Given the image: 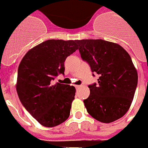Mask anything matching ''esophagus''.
I'll return each instance as SVG.
<instances>
[{"mask_svg":"<svg viewBox=\"0 0 148 148\" xmlns=\"http://www.w3.org/2000/svg\"><path fill=\"white\" fill-rule=\"evenodd\" d=\"M80 87H82V86H79V85H77V86H75V88H79Z\"/></svg>","mask_w":148,"mask_h":148,"instance_id":"1","label":"esophagus"}]
</instances>
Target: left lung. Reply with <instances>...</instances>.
<instances>
[{"label":"left lung","instance_id":"1","mask_svg":"<svg viewBox=\"0 0 148 148\" xmlns=\"http://www.w3.org/2000/svg\"><path fill=\"white\" fill-rule=\"evenodd\" d=\"M82 60L99 75L90 85V95L83 101L91 116L102 123L121 119L129 110L138 84V72L132 58L118 43L103 40L76 41Z\"/></svg>","mask_w":148,"mask_h":148}]
</instances>
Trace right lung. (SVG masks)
<instances>
[{
    "mask_svg": "<svg viewBox=\"0 0 148 148\" xmlns=\"http://www.w3.org/2000/svg\"><path fill=\"white\" fill-rule=\"evenodd\" d=\"M77 40H48L33 47L20 62L16 92L27 111L41 125L53 127L70 114L75 88L54 84L58 74H64L67 56L79 47Z\"/></svg>",
    "mask_w": 148,
    "mask_h": 148,
    "instance_id": "obj_1",
    "label": "right lung"
}]
</instances>
